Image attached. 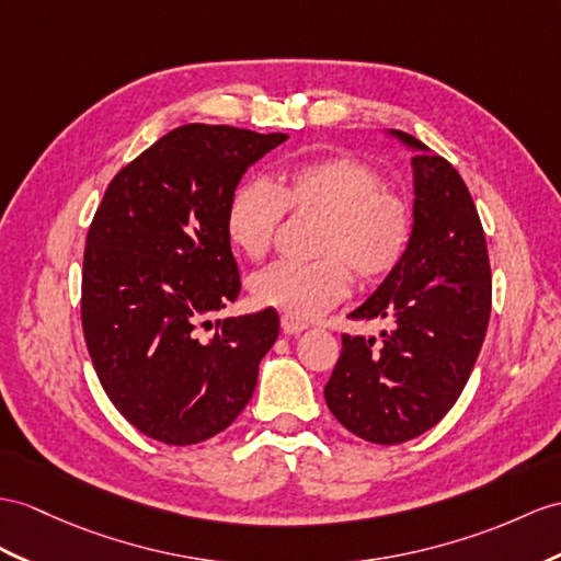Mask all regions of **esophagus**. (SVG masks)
Returning <instances> with one entry per match:
<instances>
[{
  "mask_svg": "<svg viewBox=\"0 0 561 561\" xmlns=\"http://www.w3.org/2000/svg\"><path fill=\"white\" fill-rule=\"evenodd\" d=\"M280 328H283V333H285V335H297V333L307 331L309 323H307V321H302V319L293 317V313H283V317H280Z\"/></svg>",
  "mask_w": 561,
  "mask_h": 561,
  "instance_id": "esophagus-1",
  "label": "esophagus"
}]
</instances>
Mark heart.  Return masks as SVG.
<instances>
[{"label": "heart", "mask_w": 561, "mask_h": 561, "mask_svg": "<svg viewBox=\"0 0 561 561\" xmlns=\"http://www.w3.org/2000/svg\"><path fill=\"white\" fill-rule=\"evenodd\" d=\"M285 209L323 214L317 262H276L250 278L256 305L297 319L319 317L350 290V270L362 283H378L402 264L412 242L409 202L383 187V178L350 154L309 159L285 169L276 183L250 178L226 207V233L248 259H262Z\"/></svg>", "instance_id": "1"}]
</instances>
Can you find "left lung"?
<instances>
[{"instance_id": "left-lung-1", "label": "left lung", "mask_w": 561, "mask_h": 561, "mask_svg": "<svg viewBox=\"0 0 561 561\" xmlns=\"http://www.w3.org/2000/svg\"><path fill=\"white\" fill-rule=\"evenodd\" d=\"M412 152L414 230L402 264L352 319L390 321L380 340L343 335L323 394L343 426L376 445H400L438 423L473 371L490 319V262L467 183L447 159L402 130Z\"/></svg>"}]
</instances>
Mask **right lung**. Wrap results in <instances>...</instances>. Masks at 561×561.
Segmentation results:
<instances>
[{
    "label": "right lung",
    "mask_w": 561,
    "mask_h": 561,
    "mask_svg": "<svg viewBox=\"0 0 561 561\" xmlns=\"http://www.w3.org/2000/svg\"><path fill=\"white\" fill-rule=\"evenodd\" d=\"M285 133L187 123L121 169L92 218L83 256V331L108 400L167 445L226 431L248 407L278 337L264 309L211 323L240 273L226 207Z\"/></svg>",
    "instance_id": "obj_1"
}]
</instances>
